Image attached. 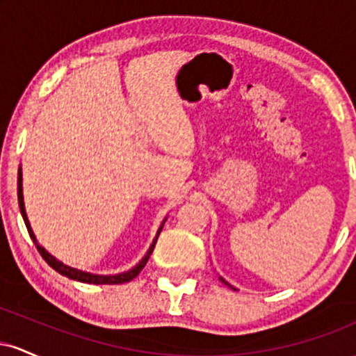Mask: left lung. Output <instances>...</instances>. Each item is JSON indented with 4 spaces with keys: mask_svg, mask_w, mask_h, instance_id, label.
<instances>
[{
    "mask_svg": "<svg viewBox=\"0 0 356 356\" xmlns=\"http://www.w3.org/2000/svg\"><path fill=\"white\" fill-rule=\"evenodd\" d=\"M219 280H220V281H222V283H224V284H227V286H229V288H232V286H231L229 283H227V281H226V280H224V277H220V276H219ZM232 289H236V288H232Z\"/></svg>",
    "mask_w": 356,
    "mask_h": 356,
    "instance_id": "left-lung-1",
    "label": "left lung"
}]
</instances>
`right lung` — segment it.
I'll return each instance as SVG.
<instances>
[{
    "mask_svg": "<svg viewBox=\"0 0 356 356\" xmlns=\"http://www.w3.org/2000/svg\"><path fill=\"white\" fill-rule=\"evenodd\" d=\"M22 181H23V179H22V169H19V172H18V204H19V211H22L23 220H24V224H26V229H28V232H30V238L33 239V243H35L36 249H38V252H40V254H42L43 259L47 261V263L50 264L53 269H55V271H58L60 275L70 277V280L80 281V283H88V284H122V283H129V281H132L134 277H136L138 273H140L142 269H144V266L147 264V261H149L150 254H152V251H154V248H155V243H157L159 234H161L162 227H164L165 219L162 220L161 227H159L157 234H155L154 243L150 244L149 251H147V254L144 257H142V261L137 264V266H134L132 269H129V271H127V273H120V275H110V276L92 275V273H85V271H80V269H76V268L67 266V264H63V263H61V261L56 259V257H53L50 252H48L43 246H40V243H38V241H36L35 234H33V229H31V226H30V220H28V218H26V211H24Z\"/></svg>",
    "mask_w": 356,
    "mask_h": 356,
    "instance_id": "add662e5",
    "label": "right lung"
}]
</instances>
